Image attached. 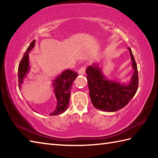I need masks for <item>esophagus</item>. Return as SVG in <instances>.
I'll list each match as a JSON object with an SVG mask.
<instances>
[{
    "label": "esophagus",
    "instance_id": "1",
    "mask_svg": "<svg viewBox=\"0 0 158 158\" xmlns=\"http://www.w3.org/2000/svg\"><path fill=\"white\" fill-rule=\"evenodd\" d=\"M85 69H86L85 66H82L81 68L79 70V74H80V75H83L85 72Z\"/></svg>",
    "mask_w": 158,
    "mask_h": 158
}]
</instances>
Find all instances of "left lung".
Masks as SVG:
<instances>
[{"instance_id":"left-lung-1","label":"left lung","mask_w":158,"mask_h":158,"mask_svg":"<svg viewBox=\"0 0 158 158\" xmlns=\"http://www.w3.org/2000/svg\"><path fill=\"white\" fill-rule=\"evenodd\" d=\"M132 67L135 69L128 85L120 84L106 79L98 65H92L86 69L87 79L92 103L96 109L104 111H117L127 105L136 93L139 85L137 65L132 50L129 48Z\"/></svg>"}]
</instances>
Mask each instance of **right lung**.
<instances>
[{
  "label": "right lung",
  "instance_id": "1",
  "mask_svg": "<svg viewBox=\"0 0 158 158\" xmlns=\"http://www.w3.org/2000/svg\"><path fill=\"white\" fill-rule=\"evenodd\" d=\"M35 40L32 41L28 49L23 56L18 66V83L19 87L23 83V79L26 76L29 70V52L34 48ZM78 75L75 71L71 70H64L61 75L54 80L53 82V91L57 99V106L54 111L50 114V115H57L64 112L69 105L70 90L74 80Z\"/></svg>",
  "mask_w": 158,
  "mask_h": 158
}]
</instances>
